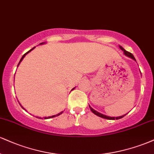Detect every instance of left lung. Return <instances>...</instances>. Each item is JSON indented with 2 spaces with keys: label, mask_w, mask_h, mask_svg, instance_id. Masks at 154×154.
I'll return each instance as SVG.
<instances>
[{
  "label": "left lung",
  "mask_w": 154,
  "mask_h": 154,
  "mask_svg": "<svg viewBox=\"0 0 154 154\" xmlns=\"http://www.w3.org/2000/svg\"><path fill=\"white\" fill-rule=\"evenodd\" d=\"M119 47H120V49L122 50V51H123V53H124V54H125V56H127V57H130V58L133 59V60L136 61V59L134 58V57H133V55L132 54L130 53V52H128V51H127L126 50H125V49H124L123 48L121 47V46H119ZM89 107H90V110H91V111H92V112H93L94 114L96 115V116H99V117H100V118H105V119H107V120H118V119H120V118H123L124 116H126V114H125V115H123V116H118V117H110V116H105V115H103V114H102V113H100V112H97V111H96L95 110H94V109L92 108V107H90V105H89Z\"/></svg>",
  "instance_id": "obj_1"
}]
</instances>
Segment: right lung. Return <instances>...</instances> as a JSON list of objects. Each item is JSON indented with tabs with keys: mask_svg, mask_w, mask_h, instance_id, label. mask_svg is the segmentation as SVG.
<instances>
[{
	"mask_svg": "<svg viewBox=\"0 0 154 154\" xmlns=\"http://www.w3.org/2000/svg\"><path fill=\"white\" fill-rule=\"evenodd\" d=\"M45 44V42H42V43H41V44H40V45H42V44ZM34 48H35V47H34V48H32V49H31V50H29V51H28V52H26V54H24L23 55V57H21V60H20V62H19V63H18V64L17 67H18V65H19V64H20V63H21V61H22V60H23V58H24V57H25V56H26V55L28 53H29V52H30V51H32V50H33V49H34ZM75 88H74L73 89H72V90H74V89H75ZM18 103H19V102H18ZM19 104H20V103H19ZM20 105H21V107H22V108H23V110H26V109H25V108H24V107H23V106H22V105H21V104H20ZM62 112H63V111H62V112H59V113H58V114H57V115H54V116H49V117H44V119H49V118H54V117H56V116H59V115L62 114ZM36 118H40V119H43V118H41V117H36Z\"/></svg>",
	"mask_w": 154,
	"mask_h": 154,
	"instance_id": "add662e5",
	"label": "right lung"
}]
</instances>
